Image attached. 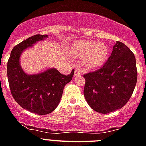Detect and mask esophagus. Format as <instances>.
<instances>
[{
    "mask_svg": "<svg viewBox=\"0 0 146 146\" xmlns=\"http://www.w3.org/2000/svg\"><path fill=\"white\" fill-rule=\"evenodd\" d=\"M82 74V71H81V69H75V70H74V77H79V76H81Z\"/></svg>",
    "mask_w": 146,
    "mask_h": 146,
    "instance_id": "1",
    "label": "esophagus"
}]
</instances>
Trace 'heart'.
<instances>
[{
    "label": "heart",
    "instance_id": "obj_1",
    "mask_svg": "<svg viewBox=\"0 0 146 146\" xmlns=\"http://www.w3.org/2000/svg\"><path fill=\"white\" fill-rule=\"evenodd\" d=\"M74 49L79 57H84L83 63L89 69H95L102 66L108 58V47L102 42L80 40L76 42Z\"/></svg>",
    "mask_w": 146,
    "mask_h": 146
}]
</instances>
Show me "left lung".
Instances as JSON below:
<instances>
[{
	"label": "left lung",
	"instance_id": "8db88e82",
	"mask_svg": "<svg viewBox=\"0 0 146 146\" xmlns=\"http://www.w3.org/2000/svg\"><path fill=\"white\" fill-rule=\"evenodd\" d=\"M84 96L88 104L99 113L115 111L129 100L137 80L135 55L117 42L101 69L84 74Z\"/></svg>",
	"mask_w": 146,
	"mask_h": 146
}]
</instances>
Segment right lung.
Instances as JSON below:
<instances>
[{"label":"right lung","mask_w":146,"mask_h":146,"mask_svg":"<svg viewBox=\"0 0 146 146\" xmlns=\"http://www.w3.org/2000/svg\"><path fill=\"white\" fill-rule=\"evenodd\" d=\"M48 37L37 34L16 45L7 63V77L15 101L24 109L38 115L52 113L58 105L64 88L72 80L74 70L69 75L61 74L55 68L38 74H28L22 69L20 56L24 50Z\"/></svg>","instance_id":"right-lung-1"}]
</instances>
